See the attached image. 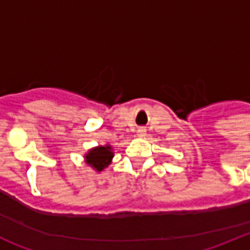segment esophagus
Here are the masks:
<instances>
[{
  "label": "esophagus",
  "mask_w": 250,
  "mask_h": 250,
  "mask_svg": "<svg viewBox=\"0 0 250 250\" xmlns=\"http://www.w3.org/2000/svg\"><path fill=\"white\" fill-rule=\"evenodd\" d=\"M145 135H146V129H145V127H139V129H137V136L144 137Z\"/></svg>",
  "instance_id": "obj_1"
}]
</instances>
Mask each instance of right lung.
Segmentation results:
<instances>
[{
  "instance_id": "1",
  "label": "right lung",
  "mask_w": 250,
  "mask_h": 250,
  "mask_svg": "<svg viewBox=\"0 0 250 250\" xmlns=\"http://www.w3.org/2000/svg\"><path fill=\"white\" fill-rule=\"evenodd\" d=\"M114 153L110 145L105 146H96L90 149L89 152L85 154V162L89 166H92L96 171H102L105 167L109 166L113 160Z\"/></svg>"
}]
</instances>
